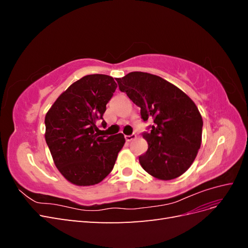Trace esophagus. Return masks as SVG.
Here are the masks:
<instances>
[{
	"mask_svg": "<svg viewBox=\"0 0 248 248\" xmlns=\"http://www.w3.org/2000/svg\"><path fill=\"white\" fill-rule=\"evenodd\" d=\"M136 139H137V136H136V134H131V136H125V140H126V141H131V140H136Z\"/></svg>",
	"mask_w": 248,
	"mask_h": 248,
	"instance_id": "1",
	"label": "esophagus"
}]
</instances>
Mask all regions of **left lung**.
<instances>
[{
  "instance_id": "left-lung-1",
  "label": "left lung",
  "mask_w": 248,
  "mask_h": 248,
  "mask_svg": "<svg viewBox=\"0 0 248 248\" xmlns=\"http://www.w3.org/2000/svg\"><path fill=\"white\" fill-rule=\"evenodd\" d=\"M119 89L140 108L151 131L142 134L148 150L139 157L141 168L156 179L183 175L196 159L202 144V115L191 98L170 81L134 71L116 78Z\"/></svg>"
}]
</instances>
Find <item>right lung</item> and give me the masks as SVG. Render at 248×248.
<instances>
[{"mask_svg": "<svg viewBox=\"0 0 248 248\" xmlns=\"http://www.w3.org/2000/svg\"><path fill=\"white\" fill-rule=\"evenodd\" d=\"M117 87L111 77L89 74L70 85L46 112L44 137L52 160L74 185L101 182L125 144L122 133L108 138L97 133L96 123L102 119Z\"/></svg>", "mask_w": 248, "mask_h": 248, "instance_id": "add662e5", "label": "right lung"}]
</instances>
